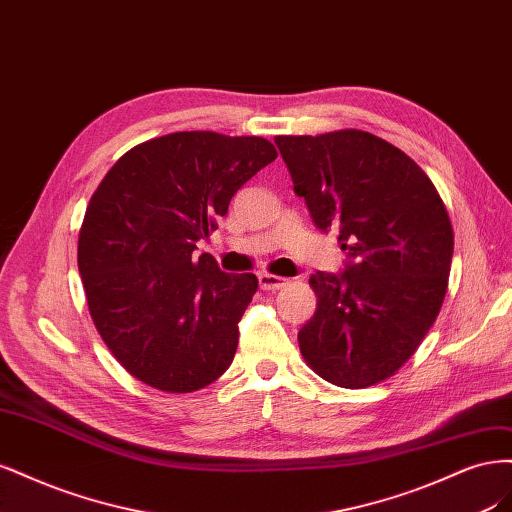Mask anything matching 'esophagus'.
<instances>
[{
    "label": "esophagus",
    "instance_id": "1",
    "mask_svg": "<svg viewBox=\"0 0 512 512\" xmlns=\"http://www.w3.org/2000/svg\"><path fill=\"white\" fill-rule=\"evenodd\" d=\"M283 285H287V278H280V276H274V274H268V272H261L259 274V287L266 289V291H276Z\"/></svg>",
    "mask_w": 512,
    "mask_h": 512
}]
</instances>
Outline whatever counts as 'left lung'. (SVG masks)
Wrapping results in <instances>:
<instances>
[{"label":"left lung","instance_id":"8db88e82","mask_svg":"<svg viewBox=\"0 0 512 512\" xmlns=\"http://www.w3.org/2000/svg\"><path fill=\"white\" fill-rule=\"evenodd\" d=\"M321 232L346 253L317 270V310L298 332L308 366L346 389L391 376L417 351L447 293L453 229L436 187L400 148L368 131L274 138Z\"/></svg>","mask_w":512,"mask_h":512}]
</instances>
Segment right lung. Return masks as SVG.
I'll return each mask as SVG.
<instances>
[{
	"label": "right lung",
	"instance_id": "add662e5",
	"mask_svg": "<svg viewBox=\"0 0 512 512\" xmlns=\"http://www.w3.org/2000/svg\"><path fill=\"white\" fill-rule=\"evenodd\" d=\"M276 157L257 136L178 131L131 148L95 189L78 270L97 332L138 381L189 393L232 366L257 276L193 251Z\"/></svg>",
	"mask_w": 512,
	"mask_h": 512
}]
</instances>
